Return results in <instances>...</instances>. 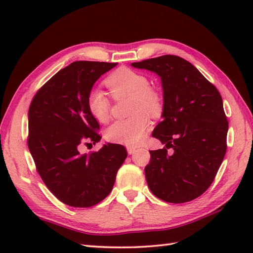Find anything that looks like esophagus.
Here are the masks:
<instances>
[{"mask_svg": "<svg viewBox=\"0 0 253 253\" xmlns=\"http://www.w3.org/2000/svg\"><path fill=\"white\" fill-rule=\"evenodd\" d=\"M136 151H137L136 148H133V147H127V152H128V154H133Z\"/></svg>", "mask_w": 253, "mask_h": 253, "instance_id": "34e87169", "label": "esophagus"}]
</instances>
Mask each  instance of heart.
I'll return each mask as SVG.
<instances>
[{"instance_id": "heart-1", "label": "heart", "mask_w": 253, "mask_h": 253, "mask_svg": "<svg viewBox=\"0 0 253 253\" xmlns=\"http://www.w3.org/2000/svg\"><path fill=\"white\" fill-rule=\"evenodd\" d=\"M106 84L115 96H129L131 102V114L127 120L113 123L105 131V137L114 143L137 146L141 142L150 126L147 112L157 116L162 110L160 96L151 90V84L143 75L128 68H121L106 79ZM90 114L96 121L104 123L109 120L111 104L103 91L93 88L87 99Z\"/></svg>"}]
</instances>
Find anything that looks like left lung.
Here are the masks:
<instances>
[{
  "label": "left lung",
  "instance_id": "left-lung-1",
  "mask_svg": "<svg viewBox=\"0 0 253 253\" xmlns=\"http://www.w3.org/2000/svg\"><path fill=\"white\" fill-rule=\"evenodd\" d=\"M131 66L157 74L163 89L162 122L152 136L165 148L150 151L144 169L148 186L163 201H191L211 186L226 153L228 123L222 96L179 56L163 55ZM170 147L173 154L169 156Z\"/></svg>",
  "mask_w": 253,
  "mask_h": 253
}]
</instances>
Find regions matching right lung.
Segmentation results:
<instances>
[{
    "mask_svg": "<svg viewBox=\"0 0 253 253\" xmlns=\"http://www.w3.org/2000/svg\"><path fill=\"white\" fill-rule=\"evenodd\" d=\"M117 63L77 61L61 69L38 91L28 112V147L37 170L58 200L89 208L109 196L127 151L103 144L98 152H80L95 144L99 123L90 114L88 94L102 75ZM91 144V143H88Z\"/></svg>",
    "mask_w": 253,
    "mask_h": 253,
    "instance_id": "obj_1",
    "label": "right lung"
}]
</instances>
